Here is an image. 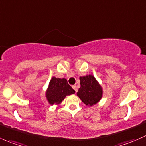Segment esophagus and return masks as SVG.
Returning a JSON list of instances; mask_svg holds the SVG:
<instances>
[{
  "label": "esophagus",
  "mask_w": 146,
  "mask_h": 146,
  "mask_svg": "<svg viewBox=\"0 0 146 146\" xmlns=\"http://www.w3.org/2000/svg\"><path fill=\"white\" fill-rule=\"evenodd\" d=\"M72 88H73V89H74V91H75V92H77V88H76V85H73V86H72Z\"/></svg>",
  "instance_id": "esophagus-1"
}]
</instances>
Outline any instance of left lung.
Here are the masks:
<instances>
[{
	"instance_id": "obj_1",
	"label": "left lung",
	"mask_w": 146,
	"mask_h": 146,
	"mask_svg": "<svg viewBox=\"0 0 146 146\" xmlns=\"http://www.w3.org/2000/svg\"><path fill=\"white\" fill-rule=\"evenodd\" d=\"M80 88L78 90L77 96L82 102L87 106H93L100 101L103 94V90L93 75L80 76Z\"/></svg>"
}]
</instances>
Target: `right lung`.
Here are the masks:
<instances>
[{
	"mask_svg": "<svg viewBox=\"0 0 146 146\" xmlns=\"http://www.w3.org/2000/svg\"><path fill=\"white\" fill-rule=\"evenodd\" d=\"M74 93L75 91L67 83V79L53 76L46 92V98L51 105L54 104H59L64 100L66 96Z\"/></svg>",
	"mask_w": 146,
	"mask_h": 146,
	"instance_id": "1",
	"label": "right lung"
}]
</instances>
